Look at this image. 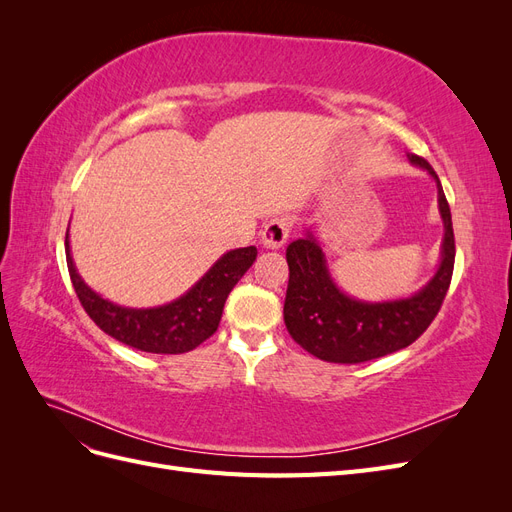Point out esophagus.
Wrapping results in <instances>:
<instances>
[{
  "label": "esophagus",
  "instance_id": "esophagus-1",
  "mask_svg": "<svg viewBox=\"0 0 512 512\" xmlns=\"http://www.w3.org/2000/svg\"><path fill=\"white\" fill-rule=\"evenodd\" d=\"M290 230H292L290 218H284V215L282 218H273L260 232L262 245L269 247V250H280V247L286 243V239L290 237Z\"/></svg>",
  "mask_w": 512,
  "mask_h": 512
}]
</instances>
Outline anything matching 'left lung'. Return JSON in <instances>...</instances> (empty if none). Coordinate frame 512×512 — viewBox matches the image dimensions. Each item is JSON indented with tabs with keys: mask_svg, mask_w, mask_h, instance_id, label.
Masks as SVG:
<instances>
[{
	"mask_svg": "<svg viewBox=\"0 0 512 512\" xmlns=\"http://www.w3.org/2000/svg\"><path fill=\"white\" fill-rule=\"evenodd\" d=\"M408 160L436 179L438 207L444 222L440 267L425 288L408 299L356 301L335 286L327 258L312 232L286 247L290 269L284 301L286 329L294 342L320 361L365 363L380 359L416 342L440 312L455 267L451 207L431 164L414 153Z\"/></svg>",
	"mask_w": 512,
	"mask_h": 512,
	"instance_id": "left-lung-1",
	"label": "left lung"
}]
</instances>
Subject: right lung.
Returning a JSON list of instances; mask_svg holds the SVG:
<instances>
[{"mask_svg": "<svg viewBox=\"0 0 512 512\" xmlns=\"http://www.w3.org/2000/svg\"><path fill=\"white\" fill-rule=\"evenodd\" d=\"M256 254L254 245L230 250L183 297L160 307L132 309L102 299L81 280L66 235L70 280L87 316L117 342L153 354L190 352L218 331L228 294L252 267Z\"/></svg>", "mask_w": 512, "mask_h": 512, "instance_id": "1", "label": "right lung"}]
</instances>
